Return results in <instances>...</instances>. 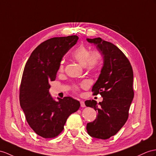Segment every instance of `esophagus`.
<instances>
[{
    "label": "esophagus",
    "instance_id": "1",
    "mask_svg": "<svg viewBox=\"0 0 156 156\" xmlns=\"http://www.w3.org/2000/svg\"><path fill=\"white\" fill-rule=\"evenodd\" d=\"M80 104H81V107H85V104L84 101H81L80 102Z\"/></svg>",
    "mask_w": 156,
    "mask_h": 156
}]
</instances>
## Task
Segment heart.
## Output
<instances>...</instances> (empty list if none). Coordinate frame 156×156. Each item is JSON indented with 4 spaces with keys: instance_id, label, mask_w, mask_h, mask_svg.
Here are the masks:
<instances>
[{
    "instance_id": "b5f03b06",
    "label": "heart",
    "mask_w": 156,
    "mask_h": 156,
    "mask_svg": "<svg viewBox=\"0 0 156 156\" xmlns=\"http://www.w3.org/2000/svg\"><path fill=\"white\" fill-rule=\"evenodd\" d=\"M73 58L81 64L83 67H86L87 69L92 70L95 69L98 66L100 62L101 57L100 55L97 52H92L89 49L83 46L80 45L77 48L75 49L73 52ZM63 62H62L60 63L59 70L62 71L63 69ZM83 87H85V84H83ZM76 90H78V87H76Z\"/></svg>"
}]
</instances>
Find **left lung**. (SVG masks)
Returning <instances> with one entry per match:
<instances>
[{
	"mask_svg": "<svg viewBox=\"0 0 156 156\" xmlns=\"http://www.w3.org/2000/svg\"><path fill=\"white\" fill-rule=\"evenodd\" d=\"M94 44L103 58V66L93 87V94H101L103 100L85 102L87 107L98 112L93 122L87 123L91 137L107 140L115 135L126 123L134 98L133 70L129 60L115 45L101 37L87 38Z\"/></svg>",
	"mask_w": 156,
	"mask_h": 156,
	"instance_id": "1",
	"label": "left lung"
}]
</instances>
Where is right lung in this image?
<instances>
[{
    "instance_id": "obj_1",
    "label": "right lung",
    "mask_w": 156,
    "mask_h": 156,
    "mask_svg": "<svg viewBox=\"0 0 156 156\" xmlns=\"http://www.w3.org/2000/svg\"><path fill=\"white\" fill-rule=\"evenodd\" d=\"M77 36L52 37L30 55L22 74L20 104L30 126L44 138L58 136L67 118L78 111L80 102L70 97L55 101L49 93L63 55L77 43Z\"/></svg>"
}]
</instances>
